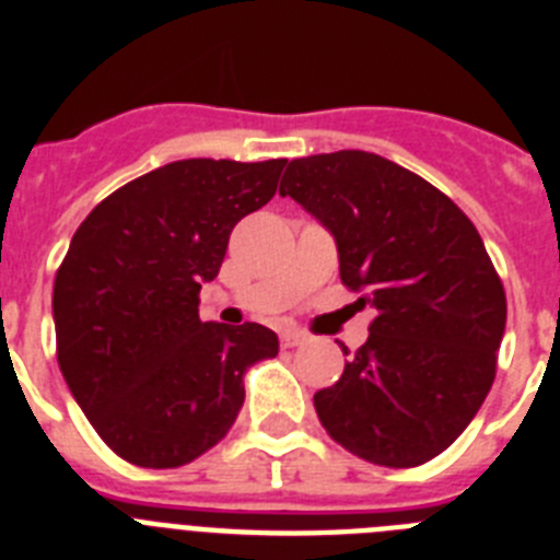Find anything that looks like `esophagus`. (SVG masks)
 <instances>
[{
	"mask_svg": "<svg viewBox=\"0 0 560 560\" xmlns=\"http://www.w3.org/2000/svg\"><path fill=\"white\" fill-rule=\"evenodd\" d=\"M280 341H283V348H296V345L308 341V336H305L303 330H285V334L280 336Z\"/></svg>",
	"mask_w": 560,
	"mask_h": 560,
	"instance_id": "esophagus-1",
	"label": "esophagus"
}]
</instances>
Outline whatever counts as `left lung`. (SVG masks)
I'll return each mask as SVG.
<instances>
[{
	"instance_id": "8db88e82",
	"label": "left lung",
	"mask_w": 560,
	"mask_h": 560,
	"mask_svg": "<svg viewBox=\"0 0 560 560\" xmlns=\"http://www.w3.org/2000/svg\"><path fill=\"white\" fill-rule=\"evenodd\" d=\"M280 196L334 235L341 283L375 314L341 378L314 395L323 427L387 468L446 452L491 389L508 319L477 226L418 173L368 151L291 160Z\"/></svg>"
}]
</instances>
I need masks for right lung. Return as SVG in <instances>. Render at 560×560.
Masks as SVG:
<instances>
[{
	"label": "right lung",
	"mask_w": 560,
	"mask_h": 560,
	"mask_svg": "<svg viewBox=\"0 0 560 560\" xmlns=\"http://www.w3.org/2000/svg\"><path fill=\"white\" fill-rule=\"evenodd\" d=\"M285 160H182L114 190L72 235L52 289L58 364L114 454L179 468L230 432L244 373L277 355L257 323L199 319L237 221L275 196Z\"/></svg>",
	"instance_id": "obj_1"
}]
</instances>
